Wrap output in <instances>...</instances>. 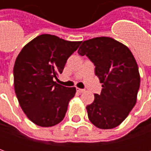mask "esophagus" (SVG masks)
Instances as JSON below:
<instances>
[{"mask_svg":"<svg viewBox=\"0 0 151 151\" xmlns=\"http://www.w3.org/2000/svg\"><path fill=\"white\" fill-rule=\"evenodd\" d=\"M77 91L79 92V93H83V92L85 91V90H83V89H80V88H77Z\"/></svg>","mask_w":151,"mask_h":151,"instance_id":"esophagus-1","label":"esophagus"}]
</instances>
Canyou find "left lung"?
Returning <instances> with one entry per match:
<instances>
[{"label":"left lung","instance_id":"left-lung-1","mask_svg":"<svg viewBox=\"0 0 151 151\" xmlns=\"http://www.w3.org/2000/svg\"><path fill=\"white\" fill-rule=\"evenodd\" d=\"M95 65L102 85L100 95L86 106L88 118L95 126L113 129L123 122L136 104L140 75L136 60L123 43L109 37L82 42L78 51Z\"/></svg>","mask_w":151,"mask_h":151}]
</instances>
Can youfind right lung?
<instances>
[{"mask_svg":"<svg viewBox=\"0 0 151 151\" xmlns=\"http://www.w3.org/2000/svg\"><path fill=\"white\" fill-rule=\"evenodd\" d=\"M81 43L44 34L18 54L14 67L15 93L22 111L39 126L56 125L65 116L76 88L57 84L54 78L62 73L68 58Z\"/></svg>","mask_w":151,"mask_h":151,"instance_id":"right-lung-1","label":"right lung"}]
</instances>
